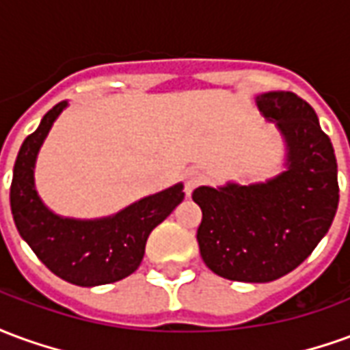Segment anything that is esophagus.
<instances>
[{
  "instance_id": "esophagus-1",
  "label": "esophagus",
  "mask_w": 350,
  "mask_h": 350,
  "mask_svg": "<svg viewBox=\"0 0 350 350\" xmlns=\"http://www.w3.org/2000/svg\"><path fill=\"white\" fill-rule=\"evenodd\" d=\"M202 172L197 170V168H189L187 172H185V183H183V191H185V195L191 197L193 195V191L197 189L198 185L202 183Z\"/></svg>"
}]
</instances>
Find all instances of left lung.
I'll list each match as a JSON object with an SVG mask.
<instances>
[{"instance_id":"1","label":"left lung","mask_w":350,"mask_h":350,"mask_svg":"<svg viewBox=\"0 0 350 350\" xmlns=\"http://www.w3.org/2000/svg\"><path fill=\"white\" fill-rule=\"evenodd\" d=\"M285 142V170L266 182L200 185V257L221 278L268 283L300 266L338 212V161L315 110L293 92L255 97Z\"/></svg>"}]
</instances>
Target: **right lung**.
<instances>
[{
  "label": "right lung",
  "mask_w": 350,
  "mask_h": 350,
  "mask_svg": "<svg viewBox=\"0 0 350 350\" xmlns=\"http://www.w3.org/2000/svg\"><path fill=\"white\" fill-rule=\"evenodd\" d=\"M67 107L69 103L62 100L49 110L20 148L11 183L12 219L20 236L57 278L79 286L107 285L127 278L140 266L150 232L185 197L183 183L148 195L99 219L54 213L37 193L35 163L44 138Z\"/></svg>",
  "instance_id": "obj_1"
}]
</instances>
